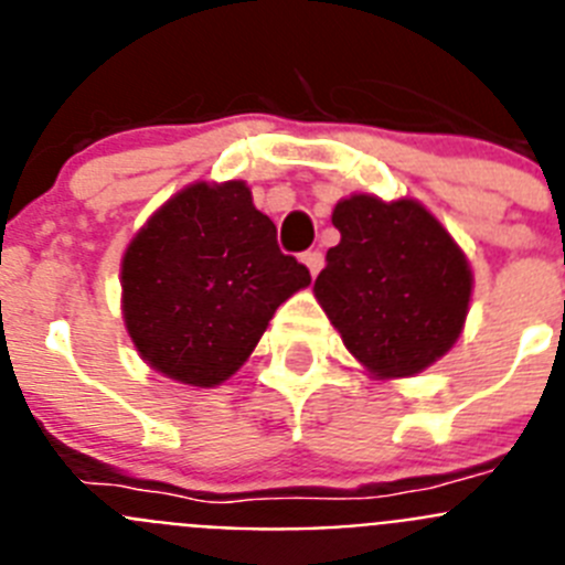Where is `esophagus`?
<instances>
[{"label":"esophagus","mask_w":565,"mask_h":565,"mask_svg":"<svg viewBox=\"0 0 565 565\" xmlns=\"http://www.w3.org/2000/svg\"><path fill=\"white\" fill-rule=\"evenodd\" d=\"M302 263L308 266L311 277H317V274L322 271V266H326V257H322V252H306L302 254Z\"/></svg>","instance_id":"obj_1"}]
</instances>
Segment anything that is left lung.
<instances>
[{"mask_svg":"<svg viewBox=\"0 0 565 565\" xmlns=\"http://www.w3.org/2000/svg\"><path fill=\"white\" fill-rule=\"evenodd\" d=\"M342 239L313 282L344 348L376 376H413L450 351L472 274L422 203L353 194L333 209Z\"/></svg>","mask_w":565,"mask_h":565,"instance_id":"left-lung-1","label":"left lung"}]
</instances>
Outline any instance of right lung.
Instances as JSON below:
<instances>
[{"label": "right lung", "mask_w": 565, "mask_h": 565, "mask_svg": "<svg viewBox=\"0 0 565 565\" xmlns=\"http://www.w3.org/2000/svg\"><path fill=\"white\" fill-rule=\"evenodd\" d=\"M311 271L277 246L243 181L194 183L149 217L121 266L135 348L183 384L214 387L246 362L268 319Z\"/></svg>", "instance_id": "add662e5"}]
</instances>
